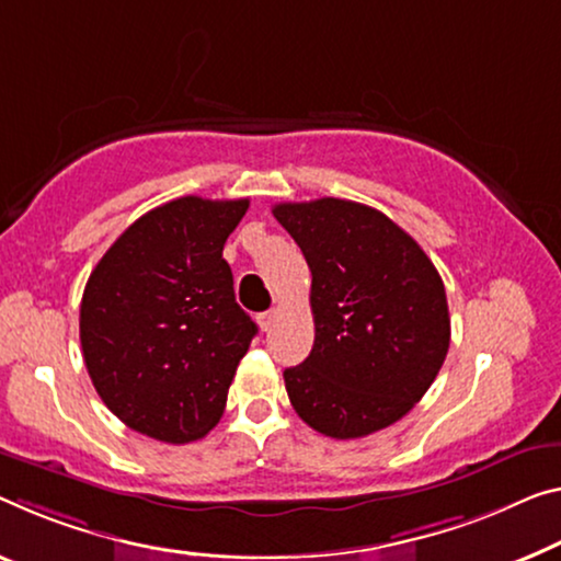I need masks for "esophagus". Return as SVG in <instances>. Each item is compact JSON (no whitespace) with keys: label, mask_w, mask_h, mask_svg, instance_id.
<instances>
[{"label":"esophagus","mask_w":561,"mask_h":561,"mask_svg":"<svg viewBox=\"0 0 561 561\" xmlns=\"http://www.w3.org/2000/svg\"><path fill=\"white\" fill-rule=\"evenodd\" d=\"M275 310H265V313H257V325H261V331H271L273 323H275Z\"/></svg>","instance_id":"1"}]
</instances>
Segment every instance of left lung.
Here are the masks:
<instances>
[{"label": "left lung", "mask_w": 561, "mask_h": 561, "mask_svg": "<svg viewBox=\"0 0 561 561\" xmlns=\"http://www.w3.org/2000/svg\"><path fill=\"white\" fill-rule=\"evenodd\" d=\"M273 215L313 278V348L283 370L293 409L331 438L396 424L428 391L449 351L442 275L407 230L368 205L321 197L280 203Z\"/></svg>", "instance_id": "obj_1"}]
</instances>
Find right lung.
<instances>
[{
	"instance_id": "obj_1",
	"label": "right lung",
	"mask_w": 561,
	"mask_h": 561,
	"mask_svg": "<svg viewBox=\"0 0 561 561\" xmlns=\"http://www.w3.org/2000/svg\"><path fill=\"white\" fill-rule=\"evenodd\" d=\"M248 210L185 195L137 218L94 265L80 306L94 389L137 434L191 444L218 424L257 325L222 245Z\"/></svg>"
}]
</instances>
